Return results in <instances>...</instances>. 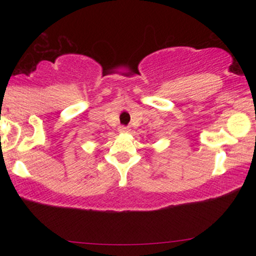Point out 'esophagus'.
Instances as JSON below:
<instances>
[{
	"mask_svg": "<svg viewBox=\"0 0 256 256\" xmlns=\"http://www.w3.org/2000/svg\"><path fill=\"white\" fill-rule=\"evenodd\" d=\"M128 131H130V128H128V126H120V128H119L120 134H128Z\"/></svg>",
	"mask_w": 256,
	"mask_h": 256,
	"instance_id": "esophagus-1",
	"label": "esophagus"
}]
</instances>
